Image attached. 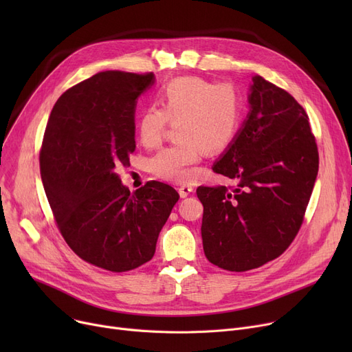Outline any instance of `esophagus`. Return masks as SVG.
Masks as SVG:
<instances>
[{
	"mask_svg": "<svg viewBox=\"0 0 352 352\" xmlns=\"http://www.w3.org/2000/svg\"><path fill=\"white\" fill-rule=\"evenodd\" d=\"M192 187L191 186H179V188H178V192H179V195L182 197V198H186V197H188L191 192H192Z\"/></svg>",
	"mask_w": 352,
	"mask_h": 352,
	"instance_id": "esophagus-1",
	"label": "esophagus"
}]
</instances>
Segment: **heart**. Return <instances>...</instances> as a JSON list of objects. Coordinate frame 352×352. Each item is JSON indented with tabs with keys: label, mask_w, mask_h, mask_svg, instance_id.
Returning a JSON list of instances; mask_svg holds the SVG:
<instances>
[{
	"label": "heart",
	"mask_w": 352,
	"mask_h": 352,
	"mask_svg": "<svg viewBox=\"0 0 352 352\" xmlns=\"http://www.w3.org/2000/svg\"><path fill=\"white\" fill-rule=\"evenodd\" d=\"M161 107H148L138 120L144 146L160 144L168 124L175 125L179 142L165 146L150 160L154 175L184 182L202 151L218 154L232 144L241 122V97L231 84H217L199 77L177 78L161 89Z\"/></svg>",
	"instance_id": "1"
}]
</instances>
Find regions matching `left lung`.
<instances>
[{"label":"left lung","instance_id":"1","mask_svg":"<svg viewBox=\"0 0 352 352\" xmlns=\"http://www.w3.org/2000/svg\"><path fill=\"white\" fill-rule=\"evenodd\" d=\"M248 118L212 171L235 187H198L208 261L244 272L278 258L297 236L318 174V148L305 109L260 76Z\"/></svg>","mask_w":352,"mask_h":352}]
</instances>
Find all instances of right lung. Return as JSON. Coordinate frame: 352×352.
Listing matches in <instances>:
<instances>
[{
  "label": "right lung",
  "instance_id": "right-lung-1",
  "mask_svg": "<svg viewBox=\"0 0 352 352\" xmlns=\"http://www.w3.org/2000/svg\"><path fill=\"white\" fill-rule=\"evenodd\" d=\"M154 74L104 71L55 102L43 138L40 171L55 223L81 260L111 272L154 256L178 192L158 181L134 194L117 168L135 150L137 98Z\"/></svg>",
  "mask_w": 352,
  "mask_h": 352
}]
</instances>
